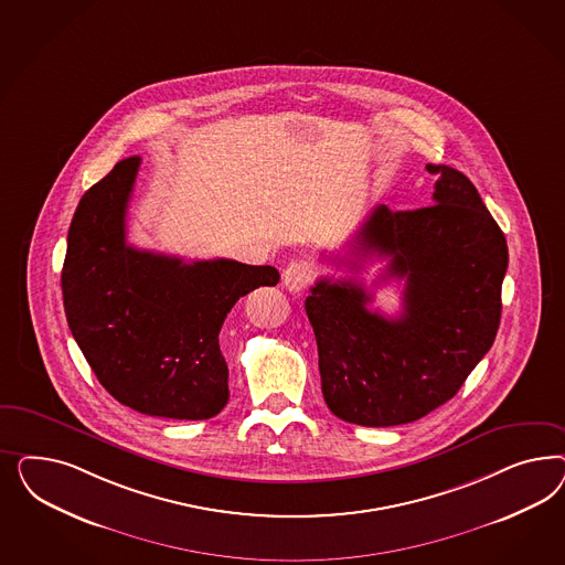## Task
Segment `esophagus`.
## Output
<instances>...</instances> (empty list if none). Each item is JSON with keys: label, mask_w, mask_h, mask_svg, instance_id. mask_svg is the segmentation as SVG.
I'll return each instance as SVG.
<instances>
[{"label": "esophagus", "mask_w": 565, "mask_h": 565, "mask_svg": "<svg viewBox=\"0 0 565 565\" xmlns=\"http://www.w3.org/2000/svg\"><path fill=\"white\" fill-rule=\"evenodd\" d=\"M312 281V269L305 260H294L284 271V286L290 291H302Z\"/></svg>", "instance_id": "1"}]
</instances>
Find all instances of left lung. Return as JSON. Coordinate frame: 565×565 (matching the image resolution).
<instances>
[{"label": "left lung", "mask_w": 565, "mask_h": 565, "mask_svg": "<svg viewBox=\"0 0 565 565\" xmlns=\"http://www.w3.org/2000/svg\"><path fill=\"white\" fill-rule=\"evenodd\" d=\"M433 203L414 211L375 206L352 257L387 258L381 279H404L402 315L369 310L373 294L354 279H319L305 302L319 348L329 411L360 427H395L451 399L495 342L508 242L479 190L449 166Z\"/></svg>", "instance_id": "left-lung-1"}]
</instances>
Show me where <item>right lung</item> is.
Segmentation results:
<instances>
[{"label": "right lung", "instance_id": "right-lung-1", "mask_svg": "<svg viewBox=\"0 0 565 565\" xmlns=\"http://www.w3.org/2000/svg\"><path fill=\"white\" fill-rule=\"evenodd\" d=\"M140 157L121 159L86 190L68 230L62 294L70 331L103 387L149 416L205 420L230 399L220 331L271 265L194 260L126 242V209Z\"/></svg>", "mask_w": 565, "mask_h": 565}]
</instances>
